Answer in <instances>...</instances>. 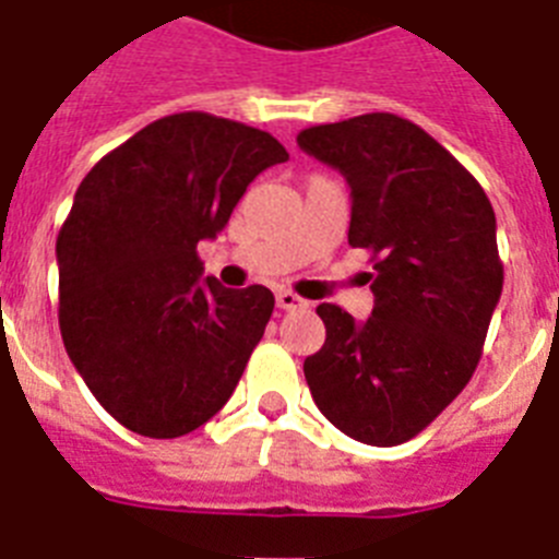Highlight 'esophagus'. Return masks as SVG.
I'll return each instance as SVG.
<instances>
[{
	"mask_svg": "<svg viewBox=\"0 0 559 559\" xmlns=\"http://www.w3.org/2000/svg\"><path fill=\"white\" fill-rule=\"evenodd\" d=\"M276 308H280V310H302V308H308V302H305L302 296L290 294V290H280V294H276Z\"/></svg>",
	"mask_w": 559,
	"mask_h": 559,
	"instance_id": "34e87169",
	"label": "esophagus"
}]
</instances>
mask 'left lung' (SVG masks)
Instances as JSON below:
<instances>
[{
  "label": "left lung",
  "mask_w": 559,
  "mask_h": 559,
  "mask_svg": "<svg viewBox=\"0 0 559 559\" xmlns=\"http://www.w3.org/2000/svg\"><path fill=\"white\" fill-rule=\"evenodd\" d=\"M296 142L347 179V240L372 251L374 269L367 322L338 305L316 308L328 338L305 358V380L338 431L400 445L476 372L503 288L496 212L471 173L397 114L305 128Z\"/></svg>",
  "instance_id": "left-lung-1"
}]
</instances>
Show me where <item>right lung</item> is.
Listing matches in <instances>:
<instances>
[{
  "label": "right lung",
  "instance_id": "1",
  "mask_svg": "<svg viewBox=\"0 0 559 559\" xmlns=\"http://www.w3.org/2000/svg\"><path fill=\"white\" fill-rule=\"evenodd\" d=\"M288 151L260 128L170 114L103 156L58 231V322L88 392L128 431L185 437L226 406L274 310L204 274L246 187Z\"/></svg>",
  "mask_w": 559,
  "mask_h": 559
}]
</instances>
